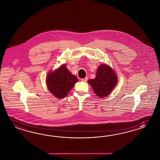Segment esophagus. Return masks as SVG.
<instances>
[{"mask_svg": "<svg viewBox=\"0 0 160 160\" xmlns=\"http://www.w3.org/2000/svg\"><path fill=\"white\" fill-rule=\"evenodd\" d=\"M81 80L82 81H83V82H86V81L88 80V77H86V78L81 79Z\"/></svg>", "mask_w": 160, "mask_h": 160, "instance_id": "1", "label": "esophagus"}]
</instances>
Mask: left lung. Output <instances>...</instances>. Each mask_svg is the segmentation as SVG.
Instances as JSON below:
<instances>
[{"instance_id":"obj_1","label":"left lung","mask_w":160,"mask_h":160,"mask_svg":"<svg viewBox=\"0 0 160 160\" xmlns=\"http://www.w3.org/2000/svg\"><path fill=\"white\" fill-rule=\"evenodd\" d=\"M95 94L100 98L108 96L114 89L117 77L109 66L102 64L98 67L96 77L88 81Z\"/></svg>"}]
</instances>
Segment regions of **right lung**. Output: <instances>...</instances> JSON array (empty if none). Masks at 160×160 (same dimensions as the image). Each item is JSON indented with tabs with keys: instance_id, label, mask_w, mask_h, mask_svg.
Wrapping results in <instances>:
<instances>
[{
	"instance_id": "right-lung-1",
	"label": "right lung",
	"mask_w": 160,
	"mask_h": 160,
	"mask_svg": "<svg viewBox=\"0 0 160 160\" xmlns=\"http://www.w3.org/2000/svg\"><path fill=\"white\" fill-rule=\"evenodd\" d=\"M77 81L78 79L70 72L65 64L50 72L46 78L49 90L58 98H64Z\"/></svg>"
}]
</instances>
